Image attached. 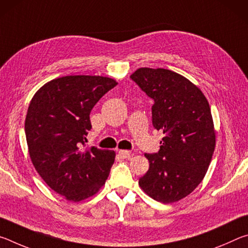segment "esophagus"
Returning a JSON list of instances; mask_svg holds the SVG:
<instances>
[{"mask_svg": "<svg viewBox=\"0 0 248 248\" xmlns=\"http://www.w3.org/2000/svg\"><path fill=\"white\" fill-rule=\"evenodd\" d=\"M118 154H119V156L123 157V158H130V157H131V155H132L131 152H130V151H127V150H120Z\"/></svg>", "mask_w": 248, "mask_h": 248, "instance_id": "obj_1", "label": "esophagus"}]
</instances>
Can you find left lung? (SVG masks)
<instances>
[{
	"instance_id": "1",
	"label": "left lung",
	"mask_w": 248,
	"mask_h": 248,
	"mask_svg": "<svg viewBox=\"0 0 248 248\" xmlns=\"http://www.w3.org/2000/svg\"><path fill=\"white\" fill-rule=\"evenodd\" d=\"M132 81L154 100L152 123L164 133L157 153L139 179L146 195L163 203L185 198L202 182L216 148V130L207 98L198 86L166 69L140 68Z\"/></svg>"
}]
</instances>
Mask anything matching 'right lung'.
<instances>
[{
  "instance_id": "obj_1",
  "label": "right lung",
  "mask_w": 248,
  "mask_h": 248,
  "mask_svg": "<svg viewBox=\"0 0 248 248\" xmlns=\"http://www.w3.org/2000/svg\"><path fill=\"white\" fill-rule=\"evenodd\" d=\"M117 84L99 75H68L46 83L31 100L25 119L29 156L45 183L66 200L97 194L114 164V151L84 146L91 110Z\"/></svg>"
}]
</instances>
